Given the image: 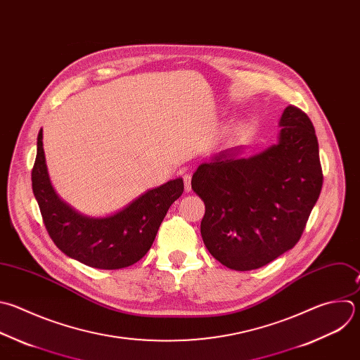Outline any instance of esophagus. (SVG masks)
<instances>
[{"label": "esophagus", "instance_id": "34e87169", "mask_svg": "<svg viewBox=\"0 0 360 360\" xmlns=\"http://www.w3.org/2000/svg\"><path fill=\"white\" fill-rule=\"evenodd\" d=\"M191 174H185L184 175V182H185V191L191 192L192 191V185H191Z\"/></svg>", "mask_w": 360, "mask_h": 360}]
</instances>
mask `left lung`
Returning <instances> with one entry per match:
<instances>
[{
  "label": "left lung",
  "instance_id": "8db88e82",
  "mask_svg": "<svg viewBox=\"0 0 360 360\" xmlns=\"http://www.w3.org/2000/svg\"><path fill=\"white\" fill-rule=\"evenodd\" d=\"M278 141L238 157L242 146L198 167L192 189L205 202L200 234L227 269H260L300 240L322 189L318 140L309 117L294 105L278 122Z\"/></svg>",
  "mask_w": 360,
  "mask_h": 360
}]
</instances>
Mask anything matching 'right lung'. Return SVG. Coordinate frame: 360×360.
Returning <instances> with one entry per match:
<instances>
[{
	"mask_svg": "<svg viewBox=\"0 0 360 360\" xmlns=\"http://www.w3.org/2000/svg\"><path fill=\"white\" fill-rule=\"evenodd\" d=\"M42 139L41 130L32 191L56 248L70 259L101 270L124 269L141 260L151 249L169 206L184 192L182 178L148 189L112 214L91 217L73 209L55 192Z\"/></svg>",
	"mask_w": 360,
	"mask_h": 360,
	"instance_id": "obj_1",
	"label": "right lung"
}]
</instances>
